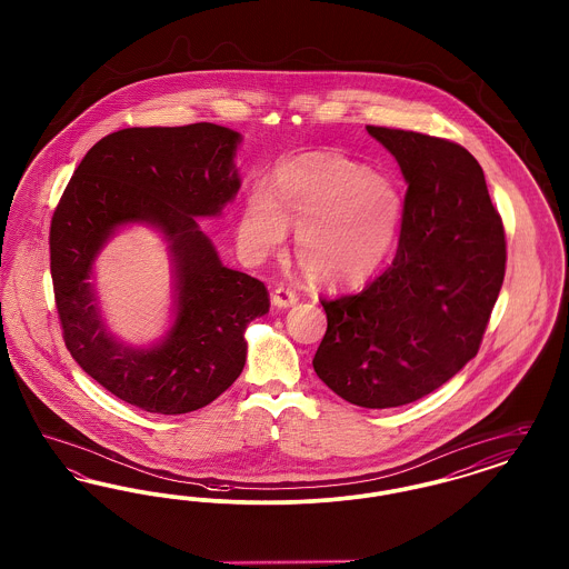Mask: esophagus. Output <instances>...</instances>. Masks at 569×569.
Returning a JSON list of instances; mask_svg holds the SVG:
<instances>
[{
  "mask_svg": "<svg viewBox=\"0 0 569 569\" xmlns=\"http://www.w3.org/2000/svg\"><path fill=\"white\" fill-rule=\"evenodd\" d=\"M297 300V295H295L292 290H288V288H277V290L272 292V305H274L277 309H286V307H292Z\"/></svg>",
  "mask_w": 569,
  "mask_h": 569,
  "instance_id": "1",
  "label": "esophagus"
}]
</instances>
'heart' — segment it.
I'll use <instances>...</instances> for the list:
<instances>
[{
    "instance_id": "obj_1",
    "label": "heart",
    "mask_w": 569,
    "mask_h": 569,
    "mask_svg": "<svg viewBox=\"0 0 569 569\" xmlns=\"http://www.w3.org/2000/svg\"><path fill=\"white\" fill-rule=\"evenodd\" d=\"M406 202L399 188L339 153L281 163L271 188L253 186L237 223L247 262H264L297 228V258L328 288H358L383 267L399 241Z\"/></svg>"
}]
</instances>
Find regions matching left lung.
I'll return each mask as SVG.
<instances>
[{
	"mask_svg": "<svg viewBox=\"0 0 569 569\" xmlns=\"http://www.w3.org/2000/svg\"><path fill=\"white\" fill-rule=\"evenodd\" d=\"M407 183L392 264L362 292L322 300L313 369L358 407L407 406L478 353L506 274V234L480 163L457 142L367 126Z\"/></svg>",
	"mask_w": 569,
	"mask_h": 569,
	"instance_id": "1",
	"label": "left lung"
}]
</instances>
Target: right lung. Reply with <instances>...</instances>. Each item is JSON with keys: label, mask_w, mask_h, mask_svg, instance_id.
I'll use <instances>...</instances> for the list:
<instances>
[{"label": "right lung", "mask_w": 569, "mask_h": 569, "mask_svg": "<svg viewBox=\"0 0 569 569\" xmlns=\"http://www.w3.org/2000/svg\"><path fill=\"white\" fill-rule=\"evenodd\" d=\"M241 140L216 123L112 132L87 151L54 209L51 277L66 348L130 406L163 416L209 406L243 371L244 328L269 313L264 283L223 267L198 226L241 188ZM132 222L156 227L173 262V325L149 349L113 339L90 281L99 251Z\"/></svg>", "instance_id": "add662e5"}]
</instances>
